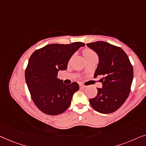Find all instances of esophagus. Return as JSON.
Wrapping results in <instances>:
<instances>
[{
  "label": "esophagus",
  "mask_w": 146,
  "mask_h": 146,
  "mask_svg": "<svg viewBox=\"0 0 146 146\" xmlns=\"http://www.w3.org/2000/svg\"><path fill=\"white\" fill-rule=\"evenodd\" d=\"M79 87H80V88H81V89H84V88H85V86L82 85V84H81V85H79Z\"/></svg>",
  "instance_id": "obj_1"
}]
</instances>
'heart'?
Instances as JSON below:
<instances>
[{"label":"heart","mask_w":146,"mask_h":146,"mask_svg":"<svg viewBox=\"0 0 146 146\" xmlns=\"http://www.w3.org/2000/svg\"><path fill=\"white\" fill-rule=\"evenodd\" d=\"M83 55L84 57H87L89 56H91V55H96L95 53H94L93 50H90V49H85V50H83Z\"/></svg>","instance_id":"b5f03b06"}]
</instances>
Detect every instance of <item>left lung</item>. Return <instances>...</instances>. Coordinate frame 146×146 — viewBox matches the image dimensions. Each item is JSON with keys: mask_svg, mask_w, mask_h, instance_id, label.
<instances>
[{"mask_svg": "<svg viewBox=\"0 0 146 146\" xmlns=\"http://www.w3.org/2000/svg\"><path fill=\"white\" fill-rule=\"evenodd\" d=\"M97 53L99 63L94 76L103 75L102 88L97 95L89 99L92 107L98 112L109 114L118 109L128 97L133 81V67L122 48L98 41L87 44Z\"/></svg>", "mask_w": 146, "mask_h": 146, "instance_id": "obj_1", "label": "left lung"}]
</instances>
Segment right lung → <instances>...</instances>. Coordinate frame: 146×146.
Masks as SVG:
<instances>
[{"instance_id":"right-lung-1","label":"right lung","mask_w":146,"mask_h":146,"mask_svg":"<svg viewBox=\"0 0 146 146\" xmlns=\"http://www.w3.org/2000/svg\"><path fill=\"white\" fill-rule=\"evenodd\" d=\"M85 46L83 42L49 44L30 56L25 71L26 82L32 100L42 112L55 116L70 106L74 93L79 89V84L66 85L57 78V73L66 70L74 53Z\"/></svg>"}]
</instances>
